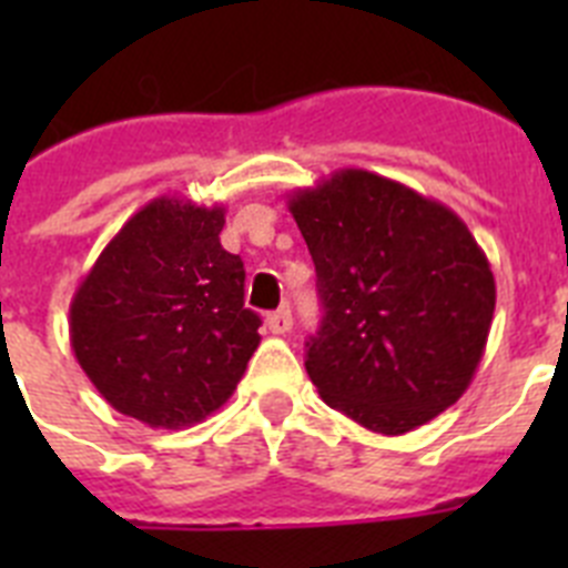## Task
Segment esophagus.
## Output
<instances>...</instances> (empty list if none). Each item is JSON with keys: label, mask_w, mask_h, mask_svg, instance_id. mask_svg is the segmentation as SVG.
<instances>
[{"label": "esophagus", "mask_w": 568, "mask_h": 568, "mask_svg": "<svg viewBox=\"0 0 568 568\" xmlns=\"http://www.w3.org/2000/svg\"><path fill=\"white\" fill-rule=\"evenodd\" d=\"M267 327H270V333H275V335H287L290 329H293V313H290V307H281V310H275V313H270Z\"/></svg>", "instance_id": "obj_1"}]
</instances>
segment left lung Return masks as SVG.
<instances>
[{"mask_svg": "<svg viewBox=\"0 0 568 568\" xmlns=\"http://www.w3.org/2000/svg\"><path fill=\"white\" fill-rule=\"evenodd\" d=\"M287 207L318 275L324 318L304 366L324 404L381 435L438 418L475 378L495 315V275L469 227L355 168Z\"/></svg>", "mask_w": 568, "mask_h": 568, "instance_id": "8db88e82", "label": "left lung"}]
</instances>
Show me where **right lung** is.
Segmentation results:
<instances>
[{
  "label": "right lung",
  "instance_id": "1",
  "mask_svg": "<svg viewBox=\"0 0 568 568\" xmlns=\"http://www.w3.org/2000/svg\"><path fill=\"white\" fill-rule=\"evenodd\" d=\"M224 207L162 195L130 215L70 301V346L99 395L153 429L227 404L261 318L244 264L222 247Z\"/></svg>",
  "mask_w": 568,
  "mask_h": 568
}]
</instances>
